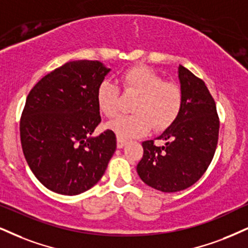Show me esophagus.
<instances>
[{
	"label": "esophagus",
	"instance_id": "34e87169",
	"mask_svg": "<svg viewBox=\"0 0 248 248\" xmlns=\"http://www.w3.org/2000/svg\"><path fill=\"white\" fill-rule=\"evenodd\" d=\"M126 143H127L126 140L121 139V138H117V148L121 149V148L125 147V146H126Z\"/></svg>",
	"mask_w": 248,
	"mask_h": 248
}]
</instances>
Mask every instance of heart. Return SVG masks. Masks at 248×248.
I'll return each mask as SVG.
<instances>
[{
    "mask_svg": "<svg viewBox=\"0 0 248 248\" xmlns=\"http://www.w3.org/2000/svg\"><path fill=\"white\" fill-rule=\"evenodd\" d=\"M122 84L127 93L138 94L132 106L133 115L122 116L108 124L121 139H132L143 136L153 126L163 130L170 126L180 114L183 92L175 82L163 78L147 66H133L122 76ZM96 102L103 115L112 118L119 110L118 86L110 80H103L96 91Z\"/></svg>",
    "mask_w": 248,
    "mask_h": 248,
    "instance_id": "obj_1",
    "label": "heart"
}]
</instances>
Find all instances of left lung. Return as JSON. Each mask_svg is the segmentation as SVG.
Masks as SVG:
<instances>
[{"label": "left lung", "instance_id": "obj_1", "mask_svg": "<svg viewBox=\"0 0 248 248\" xmlns=\"http://www.w3.org/2000/svg\"><path fill=\"white\" fill-rule=\"evenodd\" d=\"M183 92L180 114L154 140L142 142L143 155L137 172L145 184L161 192L189 187L206 172L215 154L219 122L216 105L206 84L183 65L178 66Z\"/></svg>", "mask_w": 248, "mask_h": 248}]
</instances>
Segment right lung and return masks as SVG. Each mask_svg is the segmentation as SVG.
<instances>
[{
	"label": "right lung",
	"instance_id": "obj_1",
	"mask_svg": "<svg viewBox=\"0 0 248 248\" xmlns=\"http://www.w3.org/2000/svg\"><path fill=\"white\" fill-rule=\"evenodd\" d=\"M110 69L100 61H72L48 73L30 92L20 141L30 169L55 193L77 195L102 178L116 136L93 132L101 122L96 91Z\"/></svg>",
	"mask_w": 248,
	"mask_h": 248
}]
</instances>
